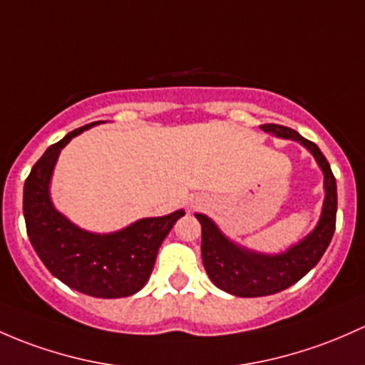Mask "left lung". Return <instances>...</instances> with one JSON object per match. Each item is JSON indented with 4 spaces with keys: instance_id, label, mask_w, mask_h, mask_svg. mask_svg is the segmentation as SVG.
I'll return each instance as SVG.
<instances>
[{
    "instance_id": "8db88e82",
    "label": "left lung",
    "mask_w": 365,
    "mask_h": 365,
    "mask_svg": "<svg viewBox=\"0 0 365 365\" xmlns=\"http://www.w3.org/2000/svg\"><path fill=\"white\" fill-rule=\"evenodd\" d=\"M260 129L282 140L301 143L324 173V205L318 224L299 243L279 253L255 252L234 243L210 217L195 213L201 224V257L210 279L224 292L237 297H262L289 289L308 274L322 259L336 229L337 189L331 166L320 148L294 129L278 124H264Z\"/></svg>"
}]
</instances>
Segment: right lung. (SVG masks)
<instances>
[{
    "label": "right lung",
    "mask_w": 365,
    "mask_h": 365,
    "mask_svg": "<svg viewBox=\"0 0 365 365\" xmlns=\"http://www.w3.org/2000/svg\"><path fill=\"white\" fill-rule=\"evenodd\" d=\"M98 124L101 120L68 133L34 164L24 183V218L34 252L57 279L92 297L118 299L147 285L160 245L185 212L140 218L105 234L86 231L64 217L51 197L53 168L73 138Z\"/></svg>",
    "instance_id": "right-lung-1"
}]
</instances>
